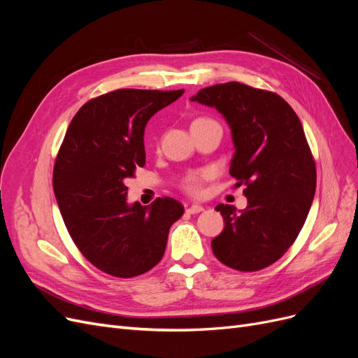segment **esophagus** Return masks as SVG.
I'll return each instance as SVG.
<instances>
[{"label": "esophagus", "instance_id": "1", "mask_svg": "<svg viewBox=\"0 0 358 358\" xmlns=\"http://www.w3.org/2000/svg\"><path fill=\"white\" fill-rule=\"evenodd\" d=\"M203 210H204V208H203V206H200V204H192V206H189V208H187V213H188V215L200 213V212H203Z\"/></svg>", "mask_w": 358, "mask_h": 358}]
</instances>
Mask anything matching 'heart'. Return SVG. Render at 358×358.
Here are the masks:
<instances>
[{"instance_id":"obj_1","label":"heart","mask_w":358,"mask_h":358,"mask_svg":"<svg viewBox=\"0 0 358 358\" xmlns=\"http://www.w3.org/2000/svg\"><path fill=\"white\" fill-rule=\"evenodd\" d=\"M201 121H209V119H196L194 122H201ZM209 175H210V173L208 170H200V171L189 173V175H187L185 179H183V182H182L183 189L196 196V194H199L200 189H201L203 180L206 178H209Z\"/></svg>"}]
</instances>
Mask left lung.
Masks as SVG:
<instances>
[{
    "label": "left lung",
    "instance_id": "1",
    "mask_svg": "<svg viewBox=\"0 0 358 358\" xmlns=\"http://www.w3.org/2000/svg\"><path fill=\"white\" fill-rule=\"evenodd\" d=\"M191 101L215 107L230 125V175L248 199L241 212L216 206L225 227L212 251L241 272L262 270L294 243L315 196V161L300 119L282 96L239 82L200 90Z\"/></svg>",
    "mask_w": 358,
    "mask_h": 358
}]
</instances>
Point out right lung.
<instances>
[{"mask_svg":"<svg viewBox=\"0 0 358 358\" xmlns=\"http://www.w3.org/2000/svg\"><path fill=\"white\" fill-rule=\"evenodd\" d=\"M182 94L117 90L85 103L69 125L53 167V192L73 242L107 275L133 278L157 266L171 224L183 215L170 197L129 204L125 187L145 166L148 121Z\"/></svg>","mask_w":358,"mask_h":358,"instance_id":"obj_1","label":"right lung"}]
</instances>
